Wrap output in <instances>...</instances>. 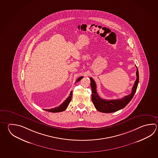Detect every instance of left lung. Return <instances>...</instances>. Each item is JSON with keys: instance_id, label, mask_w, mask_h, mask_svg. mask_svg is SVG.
Wrapping results in <instances>:
<instances>
[{"instance_id": "8db88e82", "label": "left lung", "mask_w": 158, "mask_h": 158, "mask_svg": "<svg viewBox=\"0 0 158 158\" xmlns=\"http://www.w3.org/2000/svg\"><path fill=\"white\" fill-rule=\"evenodd\" d=\"M136 70V80L135 81L134 85L132 89L130 94L125 96L122 99L114 100H106L101 98L96 90V84L92 77H90V86L92 88V101L97 110L103 113H112L121 110L126 107L133 98L137 89V85L139 81V75L137 67Z\"/></svg>"}]
</instances>
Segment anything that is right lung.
I'll return each mask as SVG.
<instances>
[{
    "instance_id": "1",
    "label": "right lung",
    "mask_w": 158,
    "mask_h": 158,
    "mask_svg": "<svg viewBox=\"0 0 158 158\" xmlns=\"http://www.w3.org/2000/svg\"><path fill=\"white\" fill-rule=\"evenodd\" d=\"M83 77H79L77 80V81H76V83L77 82V81H81ZM72 93H73V92L71 91V92L70 93V95L68 97V98H66L65 101L61 105H60L59 107H57L54 108H51V109H50V110H46V109L45 110L44 109V110H46V111H48V112H54V113L63 112L64 110H65L66 108L68 107L69 104L70 103V102L71 100H72Z\"/></svg>"
}]
</instances>
